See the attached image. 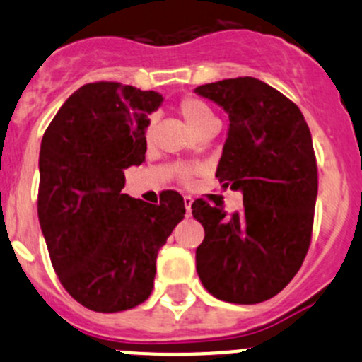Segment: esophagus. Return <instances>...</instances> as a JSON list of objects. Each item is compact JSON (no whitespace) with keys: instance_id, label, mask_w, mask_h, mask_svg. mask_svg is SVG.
<instances>
[{"instance_id":"obj_1","label":"esophagus","mask_w":362,"mask_h":362,"mask_svg":"<svg viewBox=\"0 0 362 362\" xmlns=\"http://www.w3.org/2000/svg\"><path fill=\"white\" fill-rule=\"evenodd\" d=\"M184 204H185V211H187V215H191V206H192V198H191V196H185Z\"/></svg>"}]
</instances>
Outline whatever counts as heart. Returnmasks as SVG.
Listing matches in <instances>:
<instances>
[{
	"label": "heart",
	"instance_id": "1",
	"mask_svg": "<svg viewBox=\"0 0 362 362\" xmlns=\"http://www.w3.org/2000/svg\"><path fill=\"white\" fill-rule=\"evenodd\" d=\"M178 113H180L182 119L185 120V124H187L196 134L203 133V131L210 129V127H218V122L217 119H215L211 108L208 107L203 100H199V98L196 96L184 98V100L178 103ZM151 136H152V122H148L147 129H145V138L151 140ZM196 171H198V168L196 166L180 164V166H177L175 173H177V177L180 178L182 182H189Z\"/></svg>",
	"mask_w": 362,
	"mask_h": 362
}]
</instances>
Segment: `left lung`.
Segmentation results:
<instances>
[{"mask_svg": "<svg viewBox=\"0 0 362 362\" xmlns=\"http://www.w3.org/2000/svg\"><path fill=\"white\" fill-rule=\"evenodd\" d=\"M229 115V133L215 177L243 192V210L192 203L204 228L196 269L222 301L255 305L294 279L312 242L317 159L308 124L296 103L252 76L196 89Z\"/></svg>", "mask_w": 362, "mask_h": 362, "instance_id": "1", "label": "left lung"}]
</instances>
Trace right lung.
<instances>
[{"instance_id": "right-lung-1", "label": "right lung", "mask_w": 362, "mask_h": 362, "mask_svg": "<svg viewBox=\"0 0 362 362\" xmlns=\"http://www.w3.org/2000/svg\"><path fill=\"white\" fill-rule=\"evenodd\" d=\"M160 101L119 82L86 83L43 133L40 226L59 282L93 312H122L151 296L160 247L185 215L175 191L159 204L122 194L124 170L144 163L147 113Z\"/></svg>"}]
</instances>
